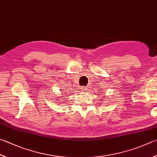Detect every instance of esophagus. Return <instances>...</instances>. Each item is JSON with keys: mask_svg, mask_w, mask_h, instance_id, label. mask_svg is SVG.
<instances>
[{"mask_svg": "<svg viewBox=\"0 0 157 157\" xmlns=\"http://www.w3.org/2000/svg\"><path fill=\"white\" fill-rule=\"evenodd\" d=\"M81 90H82V91H87L88 89H87V87H81Z\"/></svg>", "mask_w": 157, "mask_h": 157, "instance_id": "1", "label": "esophagus"}]
</instances>
